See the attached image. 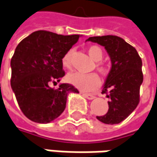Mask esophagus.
Returning <instances> with one entry per match:
<instances>
[{"mask_svg": "<svg viewBox=\"0 0 157 157\" xmlns=\"http://www.w3.org/2000/svg\"><path fill=\"white\" fill-rule=\"evenodd\" d=\"M82 94L84 97H86V98L88 99V100H93V99L95 98V96H94V95L90 94H85V93H83Z\"/></svg>", "mask_w": 157, "mask_h": 157, "instance_id": "obj_1", "label": "esophagus"}]
</instances>
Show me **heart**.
<instances>
[{
  "instance_id": "1",
  "label": "heart",
  "mask_w": 157,
  "mask_h": 157,
  "mask_svg": "<svg viewBox=\"0 0 157 157\" xmlns=\"http://www.w3.org/2000/svg\"><path fill=\"white\" fill-rule=\"evenodd\" d=\"M88 55L95 62H100L103 57V51L98 46H91L87 48ZM73 55V50L70 49L63 56L62 59V64L66 69H70L71 67V58ZM97 70L101 73L105 75L109 72V67L104 64H97ZM66 79L68 83L72 85L76 88L82 91H93L95 90L101 83V79L99 76L95 73L93 74H82L79 72H72L67 75Z\"/></svg>"
}]
</instances>
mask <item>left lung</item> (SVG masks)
Returning <instances> with one entry per match:
<instances>
[{"mask_svg":"<svg viewBox=\"0 0 157 157\" xmlns=\"http://www.w3.org/2000/svg\"><path fill=\"white\" fill-rule=\"evenodd\" d=\"M86 41L104 47L111 62L101 92L109 98V110L104 116L96 118L107 124H119L139 104L140 87L143 82L142 61L137 50L120 37L96 36L88 38Z\"/></svg>","mask_w":157,"mask_h":157,"instance_id":"obj_1","label":"left lung"}]
</instances>
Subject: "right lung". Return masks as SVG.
I'll return each mask as SVG.
<instances>
[{
	"label": "right lung",
	"mask_w": 157,
	"mask_h": 157,
	"mask_svg": "<svg viewBox=\"0 0 157 157\" xmlns=\"http://www.w3.org/2000/svg\"><path fill=\"white\" fill-rule=\"evenodd\" d=\"M80 35H61L37 31L16 48L10 62L11 88L22 112L32 121L48 124L56 119L66 107L71 93H78L72 85L57 84L64 76L62 59Z\"/></svg>",
	"instance_id": "obj_1"
}]
</instances>
